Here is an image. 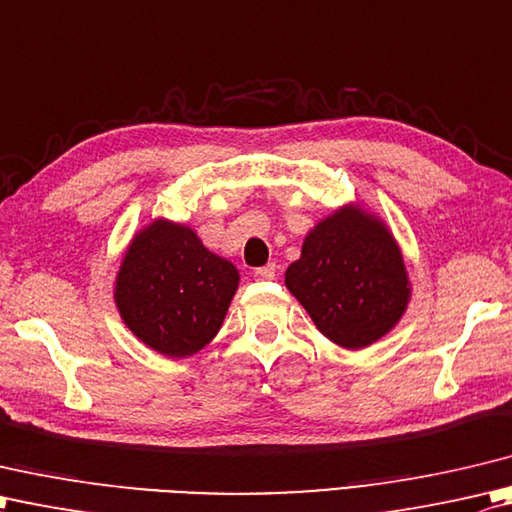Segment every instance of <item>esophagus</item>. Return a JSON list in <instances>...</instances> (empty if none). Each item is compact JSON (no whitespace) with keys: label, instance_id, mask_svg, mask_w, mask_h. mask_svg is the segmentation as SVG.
Masks as SVG:
<instances>
[{"label":"esophagus","instance_id":"1","mask_svg":"<svg viewBox=\"0 0 512 512\" xmlns=\"http://www.w3.org/2000/svg\"><path fill=\"white\" fill-rule=\"evenodd\" d=\"M254 276H256L258 280H271V278H276V263H269V265H265V267L254 269Z\"/></svg>","mask_w":512,"mask_h":512}]
</instances>
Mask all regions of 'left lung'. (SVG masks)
I'll return each mask as SVG.
<instances>
[{
    "label": "left lung",
    "mask_w": 512,
    "mask_h": 512,
    "mask_svg": "<svg viewBox=\"0 0 512 512\" xmlns=\"http://www.w3.org/2000/svg\"><path fill=\"white\" fill-rule=\"evenodd\" d=\"M285 285L322 336L344 349L380 340L409 300L404 260L378 218L344 210L311 229Z\"/></svg>",
    "instance_id": "1"
}]
</instances>
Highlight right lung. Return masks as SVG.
Here are the masks:
<instances>
[{
  "instance_id": "1",
  "label": "right lung",
  "mask_w": 512,
  "mask_h": 512,
  "mask_svg": "<svg viewBox=\"0 0 512 512\" xmlns=\"http://www.w3.org/2000/svg\"><path fill=\"white\" fill-rule=\"evenodd\" d=\"M238 271L190 227L156 221L125 252L117 307L134 336L168 358L201 351L223 325Z\"/></svg>"
}]
</instances>
